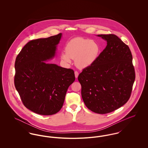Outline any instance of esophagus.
<instances>
[{"instance_id": "34e87169", "label": "esophagus", "mask_w": 148, "mask_h": 148, "mask_svg": "<svg viewBox=\"0 0 148 148\" xmlns=\"http://www.w3.org/2000/svg\"><path fill=\"white\" fill-rule=\"evenodd\" d=\"M74 73H75V77L76 78H77L78 75H79V73H78V71H75Z\"/></svg>"}]
</instances>
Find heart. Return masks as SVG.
<instances>
[{
  "mask_svg": "<svg viewBox=\"0 0 148 148\" xmlns=\"http://www.w3.org/2000/svg\"><path fill=\"white\" fill-rule=\"evenodd\" d=\"M100 51L98 44L92 40L83 38H75L67 43L66 53H62V59L66 63H70L71 59H75L76 64L80 68H86L93 63Z\"/></svg>",
  "mask_w": 148,
  "mask_h": 148,
  "instance_id": "obj_1",
  "label": "heart"
}]
</instances>
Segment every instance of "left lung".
<instances>
[{"label":"left lung","instance_id":"obj_1","mask_svg":"<svg viewBox=\"0 0 148 148\" xmlns=\"http://www.w3.org/2000/svg\"><path fill=\"white\" fill-rule=\"evenodd\" d=\"M107 45L95 61L83 69L77 79L86 106L98 114L112 112L131 96L135 79L129 47L113 34H100Z\"/></svg>","mask_w":148,"mask_h":148}]
</instances>
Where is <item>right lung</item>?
<instances>
[{"label":"right lung","mask_w":148,"mask_h":148,"mask_svg":"<svg viewBox=\"0 0 148 148\" xmlns=\"http://www.w3.org/2000/svg\"><path fill=\"white\" fill-rule=\"evenodd\" d=\"M62 34L29 42L16 56L14 85L23 104L34 113L50 115L63 106L75 80L74 71L44 61L54 56Z\"/></svg>","instance_id":"right-lung-1"}]
</instances>
